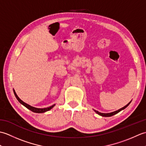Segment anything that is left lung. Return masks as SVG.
Wrapping results in <instances>:
<instances>
[{
  "label": "left lung",
  "mask_w": 146,
  "mask_h": 146,
  "mask_svg": "<svg viewBox=\"0 0 146 146\" xmlns=\"http://www.w3.org/2000/svg\"><path fill=\"white\" fill-rule=\"evenodd\" d=\"M132 102V100L129 102V104H127L125 106H124L123 107H122V108H120L119 110H116V111H113V112H110V113H101V112H99V111H97V110H94L96 113H97V114H98L99 115H100V116H102V117H111V116H113V115H115V114H117V113H119V111H120L121 110H123V109H125V108L127 107H128L129 106V105L131 104V102Z\"/></svg>",
  "instance_id": "8db88e82"
}]
</instances>
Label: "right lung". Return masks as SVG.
I'll list each match as a JSON object with an SVG mask.
<instances>
[{
  "label": "right lung",
  "instance_id": "right-lung-1",
  "mask_svg": "<svg viewBox=\"0 0 146 146\" xmlns=\"http://www.w3.org/2000/svg\"><path fill=\"white\" fill-rule=\"evenodd\" d=\"M13 91H14V94L15 96V97H16V98L17 99V100L19 102V103L21 104L22 105H23L24 107H26L27 108H28L29 110H31L32 111H33V112H35V113H44V112H46V111L50 110L51 108H53L54 106L55 105V104H54L51 107H47V108H36V107H32V106H31L30 105L25 103V102H24L23 100H21L19 97L16 94V93H15L14 89H13Z\"/></svg>",
  "mask_w": 146,
  "mask_h": 146
}]
</instances>
